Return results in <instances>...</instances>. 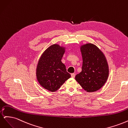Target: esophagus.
Instances as JSON below:
<instances>
[{"mask_svg":"<svg viewBox=\"0 0 128 128\" xmlns=\"http://www.w3.org/2000/svg\"><path fill=\"white\" fill-rule=\"evenodd\" d=\"M75 73H72V74H71V76H72V78H74V77H75Z\"/></svg>","mask_w":128,"mask_h":128,"instance_id":"1","label":"esophagus"}]
</instances>
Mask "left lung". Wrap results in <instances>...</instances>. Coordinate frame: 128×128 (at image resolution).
I'll use <instances>...</instances> for the list:
<instances>
[{
	"instance_id": "8db88e82",
	"label": "left lung",
	"mask_w": 128,
	"mask_h": 128,
	"mask_svg": "<svg viewBox=\"0 0 128 128\" xmlns=\"http://www.w3.org/2000/svg\"><path fill=\"white\" fill-rule=\"evenodd\" d=\"M83 58L82 72L75 80L88 92L98 91L106 83L109 68L106 57L95 45L91 43L80 46Z\"/></svg>"
}]
</instances>
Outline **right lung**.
<instances>
[{
  "label": "right lung",
  "mask_w": 128,
  "mask_h": 128,
  "mask_svg": "<svg viewBox=\"0 0 128 128\" xmlns=\"http://www.w3.org/2000/svg\"><path fill=\"white\" fill-rule=\"evenodd\" d=\"M65 48L58 44L50 46L42 54L36 69V77L40 86L55 92L71 77L61 62Z\"/></svg>",
  "instance_id": "1"
}]
</instances>
